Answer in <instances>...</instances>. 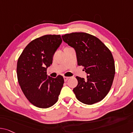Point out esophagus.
<instances>
[{"label":"esophagus","instance_id":"34e87169","mask_svg":"<svg viewBox=\"0 0 133 133\" xmlns=\"http://www.w3.org/2000/svg\"><path fill=\"white\" fill-rule=\"evenodd\" d=\"M69 77H67V76H64V81L65 82H66V81L68 80L69 79Z\"/></svg>","mask_w":133,"mask_h":133}]
</instances>
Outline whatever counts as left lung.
Masks as SVG:
<instances>
[{
	"label": "left lung",
	"mask_w": 133,
	"mask_h": 133,
	"mask_svg": "<svg viewBox=\"0 0 133 133\" xmlns=\"http://www.w3.org/2000/svg\"><path fill=\"white\" fill-rule=\"evenodd\" d=\"M62 38L74 48L78 65L84 67L88 74L86 80L76 77L78 85L73 90L76 97L86 104L100 102L109 92L115 74L112 52L100 39L88 33H71Z\"/></svg>",
	"instance_id": "8db88e82"
}]
</instances>
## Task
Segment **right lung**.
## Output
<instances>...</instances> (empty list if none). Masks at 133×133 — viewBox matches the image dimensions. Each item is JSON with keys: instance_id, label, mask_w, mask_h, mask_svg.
I'll list each match as a JSON object with an SVG mask.
<instances>
[{"instance_id": "1", "label": "right lung", "mask_w": 133, "mask_h": 133, "mask_svg": "<svg viewBox=\"0 0 133 133\" xmlns=\"http://www.w3.org/2000/svg\"><path fill=\"white\" fill-rule=\"evenodd\" d=\"M62 39L60 35H47L31 41L17 61L18 81L25 97L34 106L48 108L57 102L64 84L61 75L47 76L54 53Z\"/></svg>"}]
</instances>
